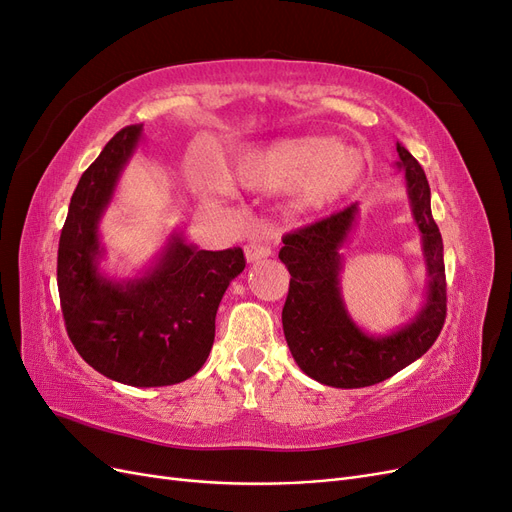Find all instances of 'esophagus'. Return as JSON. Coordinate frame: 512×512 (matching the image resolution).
<instances>
[{"mask_svg": "<svg viewBox=\"0 0 512 512\" xmlns=\"http://www.w3.org/2000/svg\"><path fill=\"white\" fill-rule=\"evenodd\" d=\"M271 256V243L269 239L265 237H256V239H250L245 245V258L247 262H258L262 258Z\"/></svg>", "mask_w": 512, "mask_h": 512, "instance_id": "1", "label": "esophagus"}]
</instances>
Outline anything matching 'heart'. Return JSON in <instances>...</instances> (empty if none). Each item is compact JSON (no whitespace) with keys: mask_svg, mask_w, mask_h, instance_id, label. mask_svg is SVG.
Listing matches in <instances>:
<instances>
[{"mask_svg":"<svg viewBox=\"0 0 512 512\" xmlns=\"http://www.w3.org/2000/svg\"><path fill=\"white\" fill-rule=\"evenodd\" d=\"M365 173L361 153L339 147L327 136L280 138L265 147L247 151L235 166V177L245 188L284 192L294 188L297 200L307 209L337 203ZM222 190V181L215 179Z\"/></svg>","mask_w":512,"mask_h":512,"instance_id":"obj_1","label":"heart"}]
</instances>
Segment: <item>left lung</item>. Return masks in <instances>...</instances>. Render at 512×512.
Segmentation results:
<instances>
[{"label": "left lung", "mask_w": 512, "mask_h": 512, "mask_svg": "<svg viewBox=\"0 0 512 512\" xmlns=\"http://www.w3.org/2000/svg\"><path fill=\"white\" fill-rule=\"evenodd\" d=\"M395 166L406 175L412 218L421 230L427 267L425 303L416 316L386 335H369L348 314L339 273L342 247L359 215V205L333 213L286 235L280 260L290 271L282 324L292 359L309 378L335 389H361L395 376L436 342L446 318L444 245L431 215V190L425 170L397 143Z\"/></svg>", "instance_id": "8db88e82"}]
</instances>
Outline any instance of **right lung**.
Instances as JSON below:
<instances>
[{"mask_svg": "<svg viewBox=\"0 0 512 512\" xmlns=\"http://www.w3.org/2000/svg\"><path fill=\"white\" fill-rule=\"evenodd\" d=\"M141 138L143 126L119 130L76 185L59 237L57 288L83 361L106 378L149 389L188 380L205 365L215 314L245 258L241 247L198 250L175 230L143 275L113 280L100 271V220Z\"/></svg>", "mask_w": 512, "mask_h": 512, "instance_id": "add662e5", "label": "right lung"}]
</instances>
